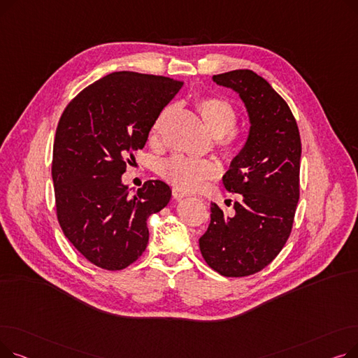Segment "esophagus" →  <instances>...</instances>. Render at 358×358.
<instances>
[{
    "label": "esophagus",
    "mask_w": 358,
    "mask_h": 358,
    "mask_svg": "<svg viewBox=\"0 0 358 358\" xmlns=\"http://www.w3.org/2000/svg\"><path fill=\"white\" fill-rule=\"evenodd\" d=\"M173 196H174V199H182V197L189 196V194H187L185 192H182L181 189H178V187H174V189H173Z\"/></svg>",
    "instance_id": "obj_1"
}]
</instances>
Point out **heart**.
I'll list each match as a JSON object with an SVG mask.
<instances>
[{
	"label": "heart",
	"instance_id": "heart-1",
	"mask_svg": "<svg viewBox=\"0 0 358 358\" xmlns=\"http://www.w3.org/2000/svg\"><path fill=\"white\" fill-rule=\"evenodd\" d=\"M201 119L215 136H222V152L228 159L239 155L242 141L238 135L229 134L238 122V115L234 106L217 97H208L197 104ZM165 113L162 111L152 126V134L157 135L164 122ZM159 174L171 184L182 190H196L204 181L217 177L219 166L215 161L208 158H196L184 154H174L161 161Z\"/></svg>",
	"mask_w": 358,
	"mask_h": 358
}]
</instances>
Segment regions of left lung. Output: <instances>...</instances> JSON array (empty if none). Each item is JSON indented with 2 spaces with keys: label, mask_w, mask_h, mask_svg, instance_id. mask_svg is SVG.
<instances>
[{
  "label": "left lung",
  "mask_w": 358,
  "mask_h": 358,
  "mask_svg": "<svg viewBox=\"0 0 358 358\" xmlns=\"http://www.w3.org/2000/svg\"><path fill=\"white\" fill-rule=\"evenodd\" d=\"M239 94L250 116L245 146L223 176L224 189L238 193L235 212L210 206V224L199 239L208 266L224 277H245L266 268L287 242L300 196L302 143L287 103L250 69L213 75Z\"/></svg>",
  "instance_id": "8db88e82"
}]
</instances>
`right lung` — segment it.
<instances>
[{
	"instance_id": "right-lung-1",
	"label": "right lung",
	"mask_w": 358,
	"mask_h": 358,
	"mask_svg": "<svg viewBox=\"0 0 358 358\" xmlns=\"http://www.w3.org/2000/svg\"><path fill=\"white\" fill-rule=\"evenodd\" d=\"M182 87V81L130 71L106 75L64 110L53 142L52 178L62 232L90 262L129 267L146 250L148 217L171 199L161 180L129 194L122 182L134 152Z\"/></svg>"
}]
</instances>
